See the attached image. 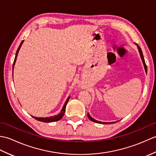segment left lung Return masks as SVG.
Masks as SVG:
<instances>
[{
    "instance_id": "obj_1",
    "label": "left lung",
    "mask_w": 156,
    "mask_h": 156,
    "mask_svg": "<svg viewBox=\"0 0 156 156\" xmlns=\"http://www.w3.org/2000/svg\"><path fill=\"white\" fill-rule=\"evenodd\" d=\"M137 45V48H138V50H139V52H140V57H141V60H142V62H143V64H144V68H145V72H147V66H146V64H145V59H144V55H143V53H142V50H141V48L140 47V46H139L137 44H136ZM88 119H90V121H93V122H97V123H105V124H108V123H115V122H101V121H97V120H95L94 119H93L92 118L91 116L89 115V113L88 112ZM117 122V121H116Z\"/></svg>"
}]
</instances>
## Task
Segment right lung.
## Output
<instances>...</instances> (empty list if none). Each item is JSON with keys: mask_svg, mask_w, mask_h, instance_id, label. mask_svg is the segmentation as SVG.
<instances>
[{"mask_svg": "<svg viewBox=\"0 0 156 156\" xmlns=\"http://www.w3.org/2000/svg\"><path fill=\"white\" fill-rule=\"evenodd\" d=\"M23 41H24V40H23L21 41V44H20V45L19 46L17 50H16V54H15V60H14V62H13V64H12V72H13V69H14V66H15V64L16 60V58H17V55H18L19 51L20 48H21V45L23 44ZM69 98H70V96H69V97H68V98H67V100H66V101L65 102V104L64 105V107H63V108L62 109L60 113H59L58 115H54V116H51V117H34V116H32V117H34V119H35L36 120L39 121H41V122H55V121H58L59 120H60V119L63 117V116H64V112L66 111V105H67Z\"/></svg>", "mask_w": 156, "mask_h": 156, "instance_id": "1", "label": "right lung"}]
</instances>
